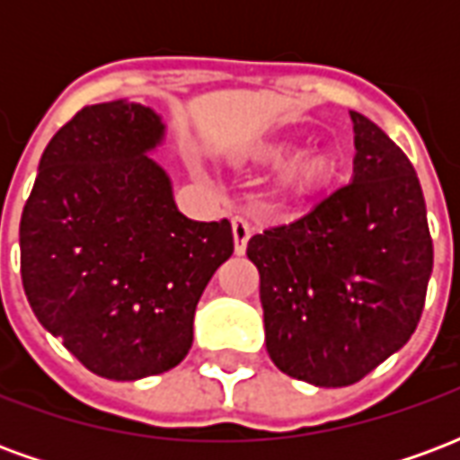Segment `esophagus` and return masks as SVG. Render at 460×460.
I'll return each instance as SVG.
<instances>
[{
    "label": "esophagus",
    "mask_w": 460,
    "mask_h": 460,
    "mask_svg": "<svg viewBox=\"0 0 460 460\" xmlns=\"http://www.w3.org/2000/svg\"><path fill=\"white\" fill-rule=\"evenodd\" d=\"M231 231H234V251L241 256L246 251V243H249L251 231L253 229H251V224L243 217H234L231 219Z\"/></svg>",
    "instance_id": "esophagus-1"
}]
</instances>
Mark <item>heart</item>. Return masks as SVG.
<instances>
[{"mask_svg":"<svg viewBox=\"0 0 460 460\" xmlns=\"http://www.w3.org/2000/svg\"><path fill=\"white\" fill-rule=\"evenodd\" d=\"M290 150V142L273 140L263 142L253 150V162L259 164H276L283 160V155ZM340 174V157L330 147L313 145L300 150L293 160L286 162V167L280 170V187L293 194H315V191L328 190Z\"/></svg>","mask_w":460,"mask_h":460,"instance_id":"b5f03b06","label":"heart"}]
</instances>
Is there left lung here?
<instances>
[{"mask_svg": "<svg viewBox=\"0 0 460 460\" xmlns=\"http://www.w3.org/2000/svg\"><path fill=\"white\" fill-rule=\"evenodd\" d=\"M355 174L305 217L251 236L266 349L315 386H347L414 335L434 269L421 184L402 147L362 113Z\"/></svg>", "mask_w": 460, "mask_h": 460, "instance_id": "left-lung-1", "label": "left lung"}]
</instances>
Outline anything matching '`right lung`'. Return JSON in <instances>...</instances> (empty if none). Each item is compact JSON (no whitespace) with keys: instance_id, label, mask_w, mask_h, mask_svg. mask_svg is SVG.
<instances>
[{"instance_id":"right-lung-1","label":"right lung","mask_w":460,"mask_h":460,"mask_svg":"<svg viewBox=\"0 0 460 460\" xmlns=\"http://www.w3.org/2000/svg\"><path fill=\"white\" fill-rule=\"evenodd\" d=\"M160 115L85 105L46 145L22 211V283L39 323L93 375H162L187 357L194 310L234 253L231 224L187 219L147 157Z\"/></svg>"}]
</instances>
